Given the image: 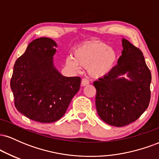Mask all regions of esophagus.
<instances>
[{"instance_id":"1","label":"esophagus","mask_w":159,"mask_h":159,"mask_svg":"<svg viewBox=\"0 0 159 159\" xmlns=\"http://www.w3.org/2000/svg\"><path fill=\"white\" fill-rule=\"evenodd\" d=\"M89 81L87 79H86V78H84V79L81 80V86H83V87H84V86H87L89 84Z\"/></svg>"}]
</instances>
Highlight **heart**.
<instances>
[{
	"label": "heart",
	"instance_id": "heart-1",
	"mask_svg": "<svg viewBox=\"0 0 159 159\" xmlns=\"http://www.w3.org/2000/svg\"><path fill=\"white\" fill-rule=\"evenodd\" d=\"M117 59L115 49L102 42L95 41L78 47L73 52V58H67L66 64L74 70H78L79 66L87 67L89 75L102 78L112 72Z\"/></svg>",
	"mask_w": 159,
	"mask_h": 159
}]
</instances>
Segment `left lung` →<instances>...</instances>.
Instances as JSON below:
<instances>
[{"label":"left lung","mask_w":159,"mask_h":159,"mask_svg":"<svg viewBox=\"0 0 159 159\" xmlns=\"http://www.w3.org/2000/svg\"><path fill=\"white\" fill-rule=\"evenodd\" d=\"M122 45L117 65L110 74L93 82L98 116L116 127L133 123L147 110L152 80L141 51L125 38Z\"/></svg>","instance_id":"left-lung-1"}]
</instances>
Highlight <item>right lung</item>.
Segmentation results:
<instances>
[{
  "label": "right lung",
  "instance_id": "right-lung-1",
  "mask_svg": "<svg viewBox=\"0 0 159 159\" xmlns=\"http://www.w3.org/2000/svg\"><path fill=\"white\" fill-rule=\"evenodd\" d=\"M57 47L50 38L34 39L13 67L10 87L16 109L39 123L61 119L80 89L81 78L63 76L54 66Z\"/></svg>",
  "mask_w": 159,
  "mask_h": 159
}]
</instances>
